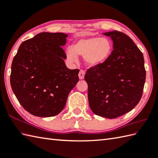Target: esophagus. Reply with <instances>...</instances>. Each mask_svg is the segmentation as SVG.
<instances>
[{"mask_svg": "<svg viewBox=\"0 0 158 158\" xmlns=\"http://www.w3.org/2000/svg\"><path fill=\"white\" fill-rule=\"evenodd\" d=\"M85 72L83 70H81L79 73V77L80 79H84V76H85Z\"/></svg>", "mask_w": 158, "mask_h": 158, "instance_id": "esophagus-1", "label": "esophagus"}]
</instances>
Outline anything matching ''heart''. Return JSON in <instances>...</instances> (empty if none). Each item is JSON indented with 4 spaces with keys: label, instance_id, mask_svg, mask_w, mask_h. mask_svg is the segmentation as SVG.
<instances>
[{
    "label": "heart",
    "instance_id": "b5f03b06",
    "mask_svg": "<svg viewBox=\"0 0 158 158\" xmlns=\"http://www.w3.org/2000/svg\"><path fill=\"white\" fill-rule=\"evenodd\" d=\"M113 44L106 37L90 36L79 39L72 48L66 50V58L70 62H77L78 56H83V60L89 66H97L105 63L111 55Z\"/></svg>",
    "mask_w": 158,
    "mask_h": 158
}]
</instances>
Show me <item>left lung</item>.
Returning a JSON list of instances; mask_svg holds the SVG:
<instances>
[{"mask_svg": "<svg viewBox=\"0 0 158 158\" xmlns=\"http://www.w3.org/2000/svg\"><path fill=\"white\" fill-rule=\"evenodd\" d=\"M113 43L106 61L87 70L90 109L97 115L113 119L130 111L143 95L146 78L142 52L128 36L117 31L105 32Z\"/></svg>", "mask_w": 158, "mask_h": 158, "instance_id": "obj_1", "label": "left lung"}]
</instances>
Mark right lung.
Wrapping results in <instances>:
<instances>
[{"mask_svg":"<svg viewBox=\"0 0 158 158\" xmlns=\"http://www.w3.org/2000/svg\"><path fill=\"white\" fill-rule=\"evenodd\" d=\"M66 34L41 32L23 41L13 60L10 82L19 102L32 115L53 117L64 108L79 81V69L70 70L62 48Z\"/></svg>","mask_w":158,"mask_h":158,"instance_id":"add662e5","label":"right lung"}]
</instances>
